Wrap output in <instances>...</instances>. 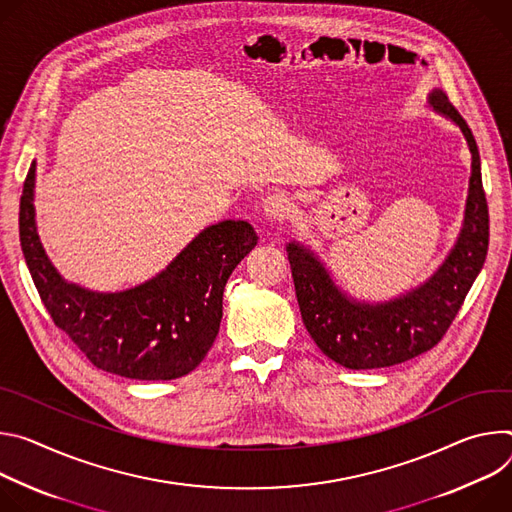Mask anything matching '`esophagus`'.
<instances>
[{"instance_id": "esophagus-1", "label": "esophagus", "mask_w": 512, "mask_h": 512, "mask_svg": "<svg viewBox=\"0 0 512 512\" xmlns=\"http://www.w3.org/2000/svg\"><path fill=\"white\" fill-rule=\"evenodd\" d=\"M293 201L285 193H272L262 199V209L270 219H285L293 213Z\"/></svg>"}]
</instances>
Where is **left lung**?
I'll return each instance as SVG.
<instances>
[{"label": "left lung", "mask_w": 512, "mask_h": 512, "mask_svg": "<svg viewBox=\"0 0 512 512\" xmlns=\"http://www.w3.org/2000/svg\"><path fill=\"white\" fill-rule=\"evenodd\" d=\"M429 103L462 128L472 152V177L460 240L425 285L390 303H356L337 291L309 250L299 244L287 248L309 335L327 358L350 370L388 368L435 348L462 309L486 260L490 223L474 134L445 93L433 91Z\"/></svg>", "instance_id": "left-lung-1"}]
</instances>
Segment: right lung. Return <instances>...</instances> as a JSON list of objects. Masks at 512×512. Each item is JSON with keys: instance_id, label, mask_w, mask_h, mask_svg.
<instances>
[{"instance_id": "1", "label": "right lung", "mask_w": 512, "mask_h": 512, "mask_svg": "<svg viewBox=\"0 0 512 512\" xmlns=\"http://www.w3.org/2000/svg\"><path fill=\"white\" fill-rule=\"evenodd\" d=\"M34 173L32 162L20 197V242L54 325L99 370L134 380L193 372L219 331L227 278L258 244L254 227L232 219L211 225L142 287L99 295L69 285L48 262L34 223Z\"/></svg>"}]
</instances>
